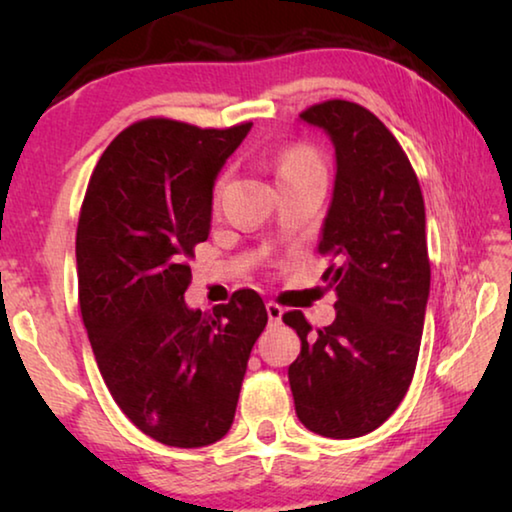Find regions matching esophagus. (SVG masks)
<instances>
[{
  "mask_svg": "<svg viewBox=\"0 0 512 512\" xmlns=\"http://www.w3.org/2000/svg\"><path fill=\"white\" fill-rule=\"evenodd\" d=\"M266 314H268V320H271L273 325H277L282 320L284 309L280 305H275V302H266Z\"/></svg>",
  "mask_w": 512,
  "mask_h": 512,
  "instance_id": "1",
  "label": "esophagus"
}]
</instances>
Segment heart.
I'll return each instance as SVG.
<instances>
[{"mask_svg":"<svg viewBox=\"0 0 512 512\" xmlns=\"http://www.w3.org/2000/svg\"><path fill=\"white\" fill-rule=\"evenodd\" d=\"M275 169H277V178L280 180L300 178V176H307V173H314V171H325L323 160L318 158V153L314 149H309V146H305V144H293V146H289V149H284L275 158ZM223 185H225V173L216 178V183H214V201H219Z\"/></svg>","mask_w":512,"mask_h":512,"instance_id":"obj_1","label":"heart"}]
</instances>
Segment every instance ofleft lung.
Listing matches in <instances>:
<instances>
[{
    "mask_svg": "<svg viewBox=\"0 0 512 512\" xmlns=\"http://www.w3.org/2000/svg\"><path fill=\"white\" fill-rule=\"evenodd\" d=\"M334 144L336 178L318 253L336 318L316 329L302 311L289 384L300 422L325 438H359L391 418L409 391L431 266L418 176L393 133L359 103L332 99L300 115Z\"/></svg>",
    "mask_w": 512,
    "mask_h": 512,
    "instance_id": "obj_1",
    "label": "left lung"
}]
</instances>
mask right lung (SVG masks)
<instances>
[{
    "label": "right lung",
    "mask_w": 512,
    "mask_h": 512,
    "mask_svg": "<svg viewBox=\"0 0 512 512\" xmlns=\"http://www.w3.org/2000/svg\"><path fill=\"white\" fill-rule=\"evenodd\" d=\"M250 126L137 121L103 151L83 198L76 271L94 359L126 418L169 447L228 433L268 320L253 289L212 314L185 305L187 259L210 235L214 180Z\"/></svg>",
    "instance_id": "1"
}]
</instances>
